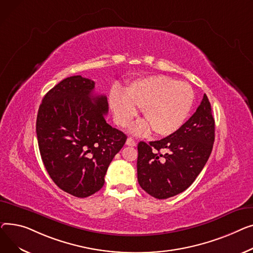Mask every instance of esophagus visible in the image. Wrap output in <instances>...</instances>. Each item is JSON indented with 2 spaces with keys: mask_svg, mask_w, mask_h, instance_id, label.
Returning a JSON list of instances; mask_svg holds the SVG:
<instances>
[{
  "mask_svg": "<svg viewBox=\"0 0 253 253\" xmlns=\"http://www.w3.org/2000/svg\"><path fill=\"white\" fill-rule=\"evenodd\" d=\"M127 146H131V147H133V146H136V142H135V140L133 139H131V138H127V140H126V143Z\"/></svg>",
  "mask_w": 253,
  "mask_h": 253,
  "instance_id": "obj_1",
  "label": "esophagus"
}]
</instances>
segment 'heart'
Masks as SVG:
<instances>
[{
    "mask_svg": "<svg viewBox=\"0 0 253 253\" xmlns=\"http://www.w3.org/2000/svg\"><path fill=\"white\" fill-rule=\"evenodd\" d=\"M194 93L189 84L163 76H153L132 82L125 94L113 91L110 106L118 125L126 126L142 109L146 123H140L133 131L146 133L153 129L157 136L174 133L186 122L191 111Z\"/></svg>",
    "mask_w": 253,
    "mask_h": 253,
    "instance_id": "heart-1",
    "label": "heart"
}]
</instances>
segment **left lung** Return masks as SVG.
<instances>
[{"mask_svg":"<svg viewBox=\"0 0 253 253\" xmlns=\"http://www.w3.org/2000/svg\"><path fill=\"white\" fill-rule=\"evenodd\" d=\"M214 142V118L204 94L196 112L172 135L138 144V182L148 194L167 199L195 181L210 158Z\"/></svg>","mask_w":253,"mask_h":253,"instance_id":"8db88e82","label":"left lung"}]
</instances>
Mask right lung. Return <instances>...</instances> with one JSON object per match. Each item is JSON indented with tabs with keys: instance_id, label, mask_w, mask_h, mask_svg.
<instances>
[{
	"instance_id": "right-lung-1",
	"label": "right lung",
	"mask_w": 253,
	"mask_h": 253,
	"mask_svg": "<svg viewBox=\"0 0 253 253\" xmlns=\"http://www.w3.org/2000/svg\"><path fill=\"white\" fill-rule=\"evenodd\" d=\"M95 82L74 76L44 95L37 116V136L43 166L68 194L88 197L104 185L113 157L126 136L105 121L107 97L94 93Z\"/></svg>"
}]
</instances>
